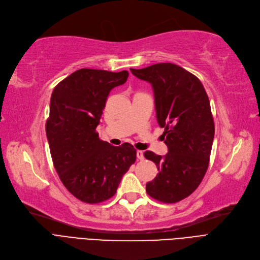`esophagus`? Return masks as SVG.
Listing matches in <instances>:
<instances>
[{
    "instance_id": "esophagus-1",
    "label": "esophagus",
    "mask_w": 260,
    "mask_h": 260,
    "mask_svg": "<svg viewBox=\"0 0 260 260\" xmlns=\"http://www.w3.org/2000/svg\"><path fill=\"white\" fill-rule=\"evenodd\" d=\"M137 158H138V159H140V160H142L143 159V158H144V156H143V152L142 151H137Z\"/></svg>"
}]
</instances>
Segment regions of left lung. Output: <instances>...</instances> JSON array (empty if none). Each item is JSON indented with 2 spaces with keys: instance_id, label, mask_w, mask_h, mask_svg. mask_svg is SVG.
<instances>
[{
  "instance_id": "1",
  "label": "left lung",
  "mask_w": 260,
  "mask_h": 260,
  "mask_svg": "<svg viewBox=\"0 0 260 260\" xmlns=\"http://www.w3.org/2000/svg\"><path fill=\"white\" fill-rule=\"evenodd\" d=\"M131 71L152 85L157 122L165 128L168 146L164 157L144 152L158 169L145 190L159 202H179L199 187L209 165L214 123L208 95L196 75L171 62Z\"/></svg>"
}]
</instances>
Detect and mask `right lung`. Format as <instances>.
Segmentation results:
<instances>
[{
	"label": "right lung",
	"mask_w": 260,
	"mask_h": 260,
	"mask_svg": "<svg viewBox=\"0 0 260 260\" xmlns=\"http://www.w3.org/2000/svg\"><path fill=\"white\" fill-rule=\"evenodd\" d=\"M127 71L81 69L53 90L46 132L53 165L71 194L88 204L114 197L122 176L136 161L129 143L112 146L95 132L112 88Z\"/></svg>",
	"instance_id": "1"
}]
</instances>
